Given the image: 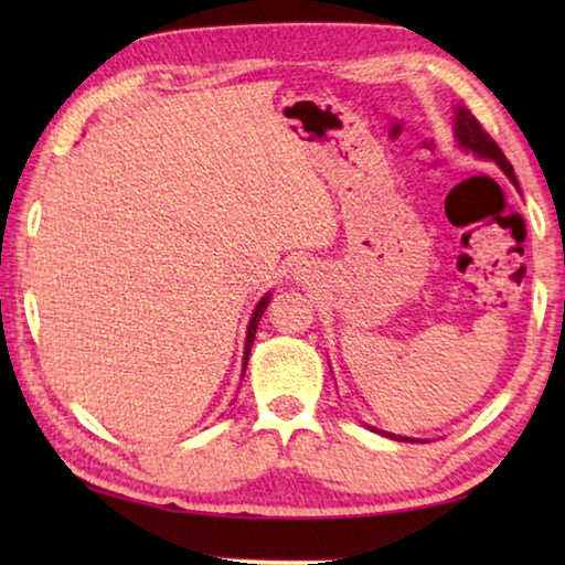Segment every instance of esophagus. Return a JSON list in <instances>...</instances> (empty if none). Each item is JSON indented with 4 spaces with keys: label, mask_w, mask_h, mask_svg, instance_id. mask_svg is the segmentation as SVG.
Here are the masks:
<instances>
[{
    "label": "esophagus",
    "mask_w": 565,
    "mask_h": 565,
    "mask_svg": "<svg viewBox=\"0 0 565 565\" xmlns=\"http://www.w3.org/2000/svg\"><path fill=\"white\" fill-rule=\"evenodd\" d=\"M306 274H311V264H306V262H301V264H296V269H294V276H296V281H301V279H306Z\"/></svg>",
    "instance_id": "1"
}]
</instances>
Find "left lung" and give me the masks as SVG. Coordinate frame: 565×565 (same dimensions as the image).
Instances as JSON below:
<instances>
[{
  "instance_id": "1",
  "label": "left lung",
  "mask_w": 565,
  "mask_h": 565,
  "mask_svg": "<svg viewBox=\"0 0 565 565\" xmlns=\"http://www.w3.org/2000/svg\"><path fill=\"white\" fill-rule=\"evenodd\" d=\"M454 137H456V147L458 149L466 151V154L476 157V159L493 161V164L499 167L505 177H509L511 184L521 191L519 179H515V174H513V167L509 164V161H505L503 151L495 147V141L481 129V124L476 121L473 114L468 111L466 107H461V104H456V107H454ZM369 428H371V431H376V434H384L388 438H394V441H404V444L406 441L408 444H416L418 441V438H408V436L381 431V428H376V426H369ZM420 444H424V441H420Z\"/></svg>"
}]
</instances>
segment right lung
Masks as SVG:
<instances>
[{"label": "right lung", "mask_w": 565, "mask_h": 565, "mask_svg": "<svg viewBox=\"0 0 565 565\" xmlns=\"http://www.w3.org/2000/svg\"><path fill=\"white\" fill-rule=\"evenodd\" d=\"M269 301H271V291L262 296L259 303H256L254 313H252V321H248V327H246V343H244V369H242V371H246L248 353H252V343H254V337H256V327H259V321H262V313L266 311V306H269ZM242 376H244V374H242Z\"/></svg>", "instance_id": "obj_1"}]
</instances>
